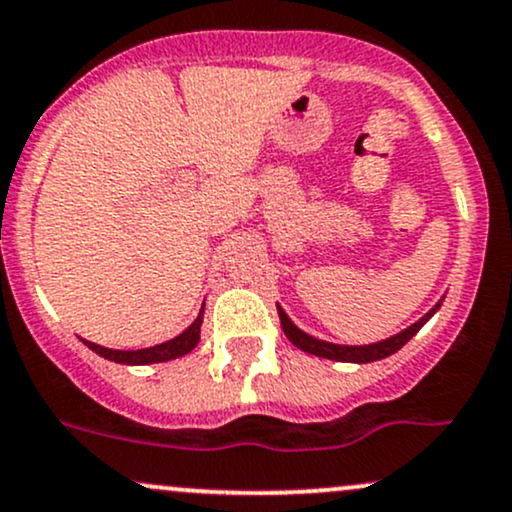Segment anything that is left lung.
<instances>
[{"instance_id": "obj_1", "label": "left lung", "mask_w": 512, "mask_h": 512, "mask_svg": "<svg viewBox=\"0 0 512 512\" xmlns=\"http://www.w3.org/2000/svg\"><path fill=\"white\" fill-rule=\"evenodd\" d=\"M440 308V303H437L435 308H432L430 313H425L423 318L418 320V323H413L411 328H406L403 333L393 335V338L389 340H381V342H374V345H364V347H345V345H330V342H323V340H316L311 338V335L301 333L299 328H296L294 323H291L289 316L282 311V308L277 306L279 311V320H282V328H284V335L289 338L291 342H294L296 347L303 352H308V355H316V357H325V359H335V362H376V359H384L393 355V352L401 350L403 345H406L408 340L413 338L415 333H418L420 328H423L425 323H428V318L432 316V313Z\"/></svg>"}]
</instances>
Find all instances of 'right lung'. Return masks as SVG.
<instances>
[{
	"label": "right lung",
	"instance_id": "obj_1",
	"mask_svg": "<svg viewBox=\"0 0 512 512\" xmlns=\"http://www.w3.org/2000/svg\"><path fill=\"white\" fill-rule=\"evenodd\" d=\"M201 323H204V308H201L199 318L184 330L182 335L170 342H162V345L148 347V350H109V347H101L94 345V342L84 340V345L89 350H94L97 355H101L104 359H111V362H119V364H153V362H167V359L174 357H182L187 352H192L199 342V333H201Z\"/></svg>",
	"mask_w": 512,
	"mask_h": 512
}]
</instances>
